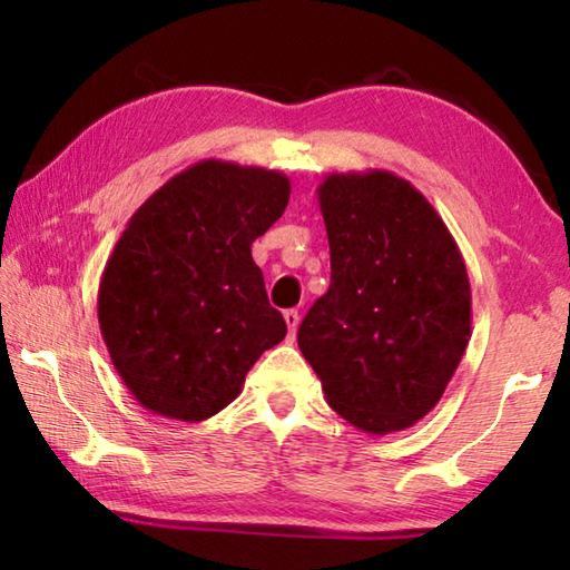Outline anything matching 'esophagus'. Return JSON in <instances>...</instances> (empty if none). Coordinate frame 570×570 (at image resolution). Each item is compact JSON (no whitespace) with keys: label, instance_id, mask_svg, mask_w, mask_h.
I'll use <instances>...</instances> for the list:
<instances>
[{"label":"esophagus","instance_id":"1","mask_svg":"<svg viewBox=\"0 0 570 570\" xmlns=\"http://www.w3.org/2000/svg\"><path fill=\"white\" fill-rule=\"evenodd\" d=\"M284 322H286V330H288V340H294L296 330H298V312H296V308H288V312H284Z\"/></svg>","mask_w":570,"mask_h":570}]
</instances>
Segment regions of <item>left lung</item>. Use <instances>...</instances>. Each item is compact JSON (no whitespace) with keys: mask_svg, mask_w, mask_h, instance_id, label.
Returning <instances> with one entry per match:
<instances>
[{"mask_svg":"<svg viewBox=\"0 0 570 570\" xmlns=\"http://www.w3.org/2000/svg\"><path fill=\"white\" fill-rule=\"evenodd\" d=\"M316 196L332 284L298 326V350L356 430H407L440 402L468 350L465 262L430 200L390 170L330 173Z\"/></svg>","mask_w":570,"mask_h":570,"instance_id":"left-lung-1","label":"left lung"}]
</instances>
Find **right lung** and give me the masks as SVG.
I'll use <instances>...</instances> for the list:
<instances>
[{
    "label": "right lung",
    "mask_w": 570,
    "mask_h": 570,
    "mask_svg": "<svg viewBox=\"0 0 570 570\" xmlns=\"http://www.w3.org/2000/svg\"><path fill=\"white\" fill-rule=\"evenodd\" d=\"M288 193L284 173L208 158L130 216L100 276L98 322L125 387L153 414L214 417L286 336L250 244Z\"/></svg>",
    "instance_id": "1"
}]
</instances>
